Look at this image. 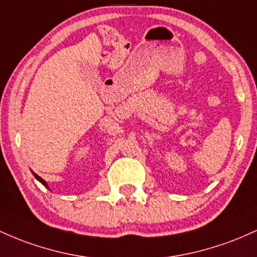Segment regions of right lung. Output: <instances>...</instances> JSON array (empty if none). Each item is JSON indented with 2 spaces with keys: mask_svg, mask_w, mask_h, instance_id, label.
<instances>
[{
  "mask_svg": "<svg viewBox=\"0 0 257 257\" xmlns=\"http://www.w3.org/2000/svg\"><path fill=\"white\" fill-rule=\"evenodd\" d=\"M33 174H34V176H35V178H36V180H37V181H39V182H41V183L43 184V186H46V187H47V188H48L47 183H46V181H45V180H42V178H41V177H40V176H37V175L35 174V172H33Z\"/></svg>",
  "mask_w": 257,
  "mask_h": 257,
  "instance_id": "add662e5",
  "label": "right lung"
}]
</instances>
